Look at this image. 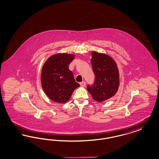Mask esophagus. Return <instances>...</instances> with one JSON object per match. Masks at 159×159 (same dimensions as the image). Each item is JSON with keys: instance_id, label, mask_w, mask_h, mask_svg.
I'll list each match as a JSON object with an SVG mask.
<instances>
[{"instance_id": "1", "label": "esophagus", "mask_w": 159, "mask_h": 159, "mask_svg": "<svg viewBox=\"0 0 159 159\" xmlns=\"http://www.w3.org/2000/svg\"><path fill=\"white\" fill-rule=\"evenodd\" d=\"M80 85L81 86H82V87H84V86H86V82L83 81V82H82L80 83Z\"/></svg>"}]
</instances>
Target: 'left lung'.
I'll return each instance as SVG.
<instances>
[{
	"mask_svg": "<svg viewBox=\"0 0 159 159\" xmlns=\"http://www.w3.org/2000/svg\"><path fill=\"white\" fill-rule=\"evenodd\" d=\"M91 54V64L95 79L92 85L87 86V90L94 100L101 102L113 97L118 90L119 70L110 56L95 51Z\"/></svg>",
	"mask_w": 159,
	"mask_h": 159,
	"instance_id": "left-lung-1",
	"label": "left lung"
}]
</instances>
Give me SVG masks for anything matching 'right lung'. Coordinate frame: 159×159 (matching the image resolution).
<instances>
[{"instance_id":"obj_1","label":"right lung","mask_w":159,"mask_h":159,"mask_svg":"<svg viewBox=\"0 0 159 159\" xmlns=\"http://www.w3.org/2000/svg\"><path fill=\"white\" fill-rule=\"evenodd\" d=\"M74 58V55L57 53L50 57L42 67V86L46 95L53 101L66 102L75 89L80 86L68 68Z\"/></svg>"}]
</instances>
